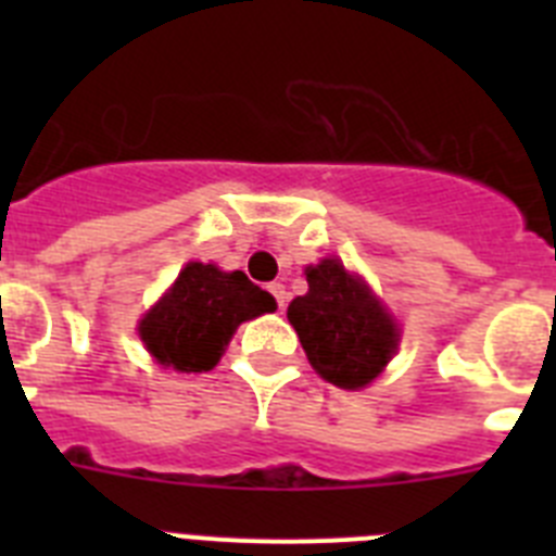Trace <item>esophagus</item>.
<instances>
[{"mask_svg":"<svg viewBox=\"0 0 556 556\" xmlns=\"http://www.w3.org/2000/svg\"><path fill=\"white\" fill-rule=\"evenodd\" d=\"M269 292H273V298H275V303H278V308L287 306V287H283L281 281L269 283Z\"/></svg>","mask_w":556,"mask_h":556,"instance_id":"esophagus-1","label":"esophagus"}]
</instances>
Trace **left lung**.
Segmentation results:
<instances>
[{
	"instance_id": "left-lung-1",
	"label": "left lung",
	"mask_w": 556,
	"mask_h": 556,
	"mask_svg": "<svg viewBox=\"0 0 556 556\" xmlns=\"http://www.w3.org/2000/svg\"><path fill=\"white\" fill-rule=\"evenodd\" d=\"M308 292L287 308L308 362L342 390L370 384L392 358L397 328L362 278L337 258L306 267Z\"/></svg>"
}]
</instances>
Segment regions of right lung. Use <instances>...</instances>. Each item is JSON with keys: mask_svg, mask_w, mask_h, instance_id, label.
I'll use <instances>...</instances> for the list:
<instances>
[{"mask_svg": "<svg viewBox=\"0 0 556 556\" xmlns=\"http://www.w3.org/2000/svg\"><path fill=\"white\" fill-rule=\"evenodd\" d=\"M275 308L273 294L244 273H223L214 264H186L164 301L141 320L147 351L164 367L203 372L217 365L239 323Z\"/></svg>", "mask_w": 556, "mask_h": 556, "instance_id": "1", "label": "right lung"}]
</instances>
